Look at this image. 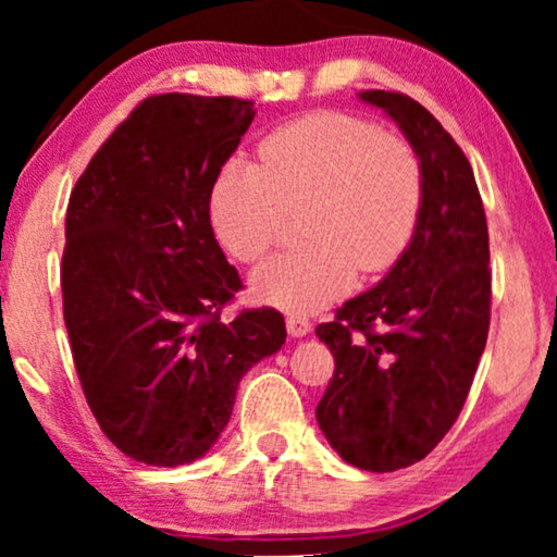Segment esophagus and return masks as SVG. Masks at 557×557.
<instances>
[{"mask_svg":"<svg viewBox=\"0 0 557 557\" xmlns=\"http://www.w3.org/2000/svg\"><path fill=\"white\" fill-rule=\"evenodd\" d=\"M286 330H288V334H292V337H307V334L311 332V324H309V319L292 314L286 319Z\"/></svg>","mask_w":557,"mask_h":557,"instance_id":"1","label":"esophagus"}]
</instances>
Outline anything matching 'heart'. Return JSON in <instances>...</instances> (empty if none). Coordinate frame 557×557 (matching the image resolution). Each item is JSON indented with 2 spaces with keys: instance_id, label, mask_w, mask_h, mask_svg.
<instances>
[{
  "instance_id": "b5f03b06",
  "label": "heart",
  "mask_w": 557,
  "mask_h": 557,
  "mask_svg": "<svg viewBox=\"0 0 557 557\" xmlns=\"http://www.w3.org/2000/svg\"><path fill=\"white\" fill-rule=\"evenodd\" d=\"M261 166L233 159L210 189V220L227 253L261 261L288 210H299L301 246L253 273L258 301L311 314L342 299L355 273L391 269L416 231L421 162L408 141L370 121L317 111L271 132Z\"/></svg>"
}]
</instances>
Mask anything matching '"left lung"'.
<instances>
[{
    "label": "left lung",
    "instance_id": "obj_1",
    "mask_svg": "<svg viewBox=\"0 0 557 557\" xmlns=\"http://www.w3.org/2000/svg\"><path fill=\"white\" fill-rule=\"evenodd\" d=\"M421 162V210L403 256L377 286L342 304L317 337L334 375L319 429L347 463L395 471L446 436L474 380L490 332V233L469 159L421 103L362 90Z\"/></svg>",
    "mask_w": 557,
    "mask_h": 557
}]
</instances>
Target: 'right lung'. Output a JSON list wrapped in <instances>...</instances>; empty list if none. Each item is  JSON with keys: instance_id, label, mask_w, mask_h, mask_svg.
<instances>
[{"instance_id": "obj_1", "label": "right lung", "mask_w": 557, "mask_h": 557, "mask_svg": "<svg viewBox=\"0 0 557 557\" xmlns=\"http://www.w3.org/2000/svg\"><path fill=\"white\" fill-rule=\"evenodd\" d=\"M256 116L231 96H151L113 132L65 215L63 314L98 425L151 467L202 459L246 372L286 342L276 309H220L243 286L210 189Z\"/></svg>"}]
</instances>
